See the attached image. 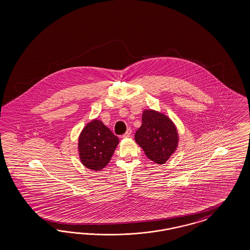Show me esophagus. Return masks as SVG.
<instances>
[{
    "label": "esophagus",
    "mask_w": 250,
    "mask_h": 250,
    "mask_svg": "<svg viewBox=\"0 0 250 250\" xmlns=\"http://www.w3.org/2000/svg\"><path fill=\"white\" fill-rule=\"evenodd\" d=\"M131 133H132V130L131 129H127V131L123 135V137H125V138L130 137L131 136Z\"/></svg>",
    "instance_id": "34e87169"
}]
</instances>
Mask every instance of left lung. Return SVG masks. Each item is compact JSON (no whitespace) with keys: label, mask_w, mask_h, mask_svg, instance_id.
<instances>
[{"label":"left lung","mask_w":250,"mask_h":250,"mask_svg":"<svg viewBox=\"0 0 250 250\" xmlns=\"http://www.w3.org/2000/svg\"><path fill=\"white\" fill-rule=\"evenodd\" d=\"M135 140L148 159L164 164L177 147L178 133L174 124L166 115L145 110L142 125L136 130Z\"/></svg>","instance_id":"8db88e82"}]
</instances>
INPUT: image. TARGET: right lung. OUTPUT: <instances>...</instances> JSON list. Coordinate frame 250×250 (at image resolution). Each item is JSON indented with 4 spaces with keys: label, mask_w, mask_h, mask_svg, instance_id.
I'll return each instance as SVG.
<instances>
[{
    "label": "right lung",
    "mask_w": 250,
    "mask_h": 250,
    "mask_svg": "<svg viewBox=\"0 0 250 250\" xmlns=\"http://www.w3.org/2000/svg\"><path fill=\"white\" fill-rule=\"evenodd\" d=\"M118 143V137L102 122L91 121L79 137V151L83 164L91 170H101L111 160Z\"/></svg>",
    "instance_id": "1"
}]
</instances>
